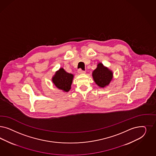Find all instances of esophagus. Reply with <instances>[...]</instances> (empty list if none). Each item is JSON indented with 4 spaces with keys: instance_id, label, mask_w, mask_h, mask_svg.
Returning a JSON list of instances; mask_svg holds the SVG:
<instances>
[{
    "instance_id": "obj_1",
    "label": "esophagus",
    "mask_w": 156,
    "mask_h": 156,
    "mask_svg": "<svg viewBox=\"0 0 156 156\" xmlns=\"http://www.w3.org/2000/svg\"><path fill=\"white\" fill-rule=\"evenodd\" d=\"M78 73H79V74H83V73H86V71L81 70V69H79V70H78Z\"/></svg>"
}]
</instances>
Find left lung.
<instances>
[{
    "label": "left lung",
    "mask_w": 156,
    "mask_h": 156,
    "mask_svg": "<svg viewBox=\"0 0 156 156\" xmlns=\"http://www.w3.org/2000/svg\"><path fill=\"white\" fill-rule=\"evenodd\" d=\"M92 77L96 84L101 88L108 86L113 78V72L101 62H99L97 68L92 72Z\"/></svg>",
    "instance_id": "1"
}]
</instances>
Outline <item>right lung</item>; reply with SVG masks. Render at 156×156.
<instances>
[{
	"instance_id": "obj_1",
	"label": "right lung",
	"mask_w": 156,
	"mask_h": 156,
	"mask_svg": "<svg viewBox=\"0 0 156 156\" xmlns=\"http://www.w3.org/2000/svg\"><path fill=\"white\" fill-rule=\"evenodd\" d=\"M73 77V75L66 72L64 68H60L55 72V75L52 77L51 80L58 89L68 92L71 89Z\"/></svg>"
}]
</instances>
